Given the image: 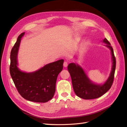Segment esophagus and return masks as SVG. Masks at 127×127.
Here are the masks:
<instances>
[{
	"label": "esophagus",
	"mask_w": 127,
	"mask_h": 127,
	"mask_svg": "<svg viewBox=\"0 0 127 127\" xmlns=\"http://www.w3.org/2000/svg\"><path fill=\"white\" fill-rule=\"evenodd\" d=\"M68 62H67V61H64V67H67L68 66Z\"/></svg>",
	"instance_id": "34e87169"
}]
</instances>
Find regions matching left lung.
<instances>
[{
    "instance_id": "left-lung-1",
    "label": "left lung",
    "mask_w": 127,
    "mask_h": 127,
    "mask_svg": "<svg viewBox=\"0 0 127 127\" xmlns=\"http://www.w3.org/2000/svg\"><path fill=\"white\" fill-rule=\"evenodd\" d=\"M103 42L106 44V47L110 49L112 60V70L108 79L103 84H96L92 82L79 65L70 63L68 66V70L71 78L73 89L76 95L82 98L91 99L98 98L106 93L112 86L116 66V58L110 42L106 38Z\"/></svg>"
}]
</instances>
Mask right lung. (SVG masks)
<instances>
[{"mask_svg": "<svg viewBox=\"0 0 127 127\" xmlns=\"http://www.w3.org/2000/svg\"><path fill=\"white\" fill-rule=\"evenodd\" d=\"M25 33L18 36L10 52V74L18 93L27 100L45 103L53 97L58 75L62 71L64 60L61 59L45 65L34 72L22 71L17 67V53L21 40Z\"/></svg>", "mask_w": 127, "mask_h": 127, "instance_id": "obj_1", "label": "right lung"}]
</instances>
